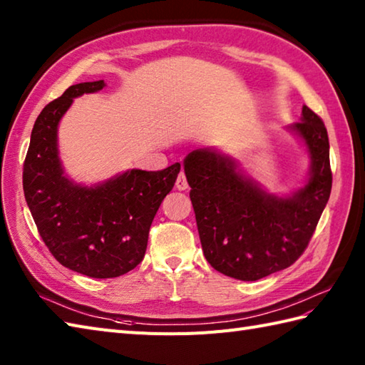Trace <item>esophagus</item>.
I'll list each match as a JSON object with an SVG mask.
<instances>
[{
    "mask_svg": "<svg viewBox=\"0 0 365 365\" xmlns=\"http://www.w3.org/2000/svg\"><path fill=\"white\" fill-rule=\"evenodd\" d=\"M175 187H177V190H180V191L188 190L187 177H185V174H183V173L178 174V177H177V182H175Z\"/></svg>",
    "mask_w": 365,
    "mask_h": 365,
    "instance_id": "obj_1",
    "label": "esophagus"
}]
</instances>
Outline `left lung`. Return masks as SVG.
<instances>
[{"label":"left lung","mask_w":365,"mask_h":365,"mask_svg":"<svg viewBox=\"0 0 365 365\" xmlns=\"http://www.w3.org/2000/svg\"><path fill=\"white\" fill-rule=\"evenodd\" d=\"M290 130L312 160L307 183L290 197L268 195L216 150H192L183 161L204 255L222 274L257 281L290 267L311 242L332 187L328 131L306 105Z\"/></svg>","instance_id":"left-lung-1"}]
</instances>
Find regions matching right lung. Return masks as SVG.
<instances>
[{
    "label": "right lung",
    "mask_w": 365,
    "mask_h": 365,
    "mask_svg": "<svg viewBox=\"0 0 365 365\" xmlns=\"http://www.w3.org/2000/svg\"><path fill=\"white\" fill-rule=\"evenodd\" d=\"M105 88L73 84L36 119L23 163V191L45 246L61 265L96 277H118L143 262L150 224L173 190L180 163L163 170L131 169L96 187L64 175L58 123L75 97Z\"/></svg>",
    "instance_id": "right-lung-1"
}]
</instances>
